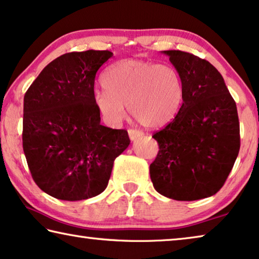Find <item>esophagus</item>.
Returning a JSON list of instances; mask_svg holds the SVG:
<instances>
[{"label": "esophagus", "instance_id": "34e87169", "mask_svg": "<svg viewBox=\"0 0 259 259\" xmlns=\"http://www.w3.org/2000/svg\"><path fill=\"white\" fill-rule=\"evenodd\" d=\"M128 134H129V138H130V141H136L137 138H139V137H142L143 134L141 130H136V129H129L128 130Z\"/></svg>", "mask_w": 259, "mask_h": 259}]
</instances>
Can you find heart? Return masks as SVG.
Masks as SVG:
<instances>
[{
    "label": "heart",
    "instance_id": "b5f03b06",
    "mask_svg": "<svg viewBox=\"0 0 259 259\" xmlns=\"http://www.w3.org/2000/svg\"><path fill=\"white\" fill-rule=\"evenodd\" d=\"M104 89L94 92V105L110 126H117L126 115L144 126L159 128L169 123L183 102V80L168 64L125 59L114 63L102 76Z\"/></svg>",
    "mask_w": 259,
    "mask_h": 259
}]
</instances>
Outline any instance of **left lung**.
<instances>
[{"label": "left lung", "instance_id": "obj_1", "mask_svg": "<svg viewBox=\"0 0 259 259\" xmlns=\"http://www.w3.org/2000/svg\"><path fill=\"white\" fill-rule=\"evenodd\" d=\"M183 80V102L169 124L153 136L159 144L150 176L159 194L197 200L217 194L240 151L235 101L220 72L206 60L163 51Z\"/></svg>", "mask_w": 259, "mask_h": 259}]
</instances>
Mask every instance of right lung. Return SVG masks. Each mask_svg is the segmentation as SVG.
I'll return each instance as SVG.
<instances>
[{
	"mask_svg": "<svg viewBox=\"0 0 259 259\" xmlns=\"http://www.w3.org/2000/svg\"><path fill=\"white\" fill-rule=\"evenodd\" d=\"M109 51L72 52L44 68L24 97L23 149L41 190L83 200L107 187L114 160L130 144L128 131L100 124L94 79Z\"/></svg>",
	"mask_w": 259,
	"mask_h": 259,
	"instance_id": "1",
	"label": "right lung"
}]
</instances>
